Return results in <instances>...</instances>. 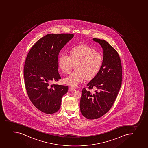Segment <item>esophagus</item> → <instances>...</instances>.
Returning a JSON list of instances; mask_svg holds the SVG:
<instances>
[{
    "label": "esophagus",
    "mask_w": 148,
    "mask_h": 148,
    "mask_svg": "<svg viewBox=\"0 0 148 148\" xmlns=\"http://www.w3.org/2000/svg\"><path fill=\"white\" fill-rule=\"evenodd\" d=\"M69 90L70 91H72V92H75V91H76V90L73 88L70 87L69 88Z\"/></svg>",
    "instance_id": "34e87169"
}]
</instances>
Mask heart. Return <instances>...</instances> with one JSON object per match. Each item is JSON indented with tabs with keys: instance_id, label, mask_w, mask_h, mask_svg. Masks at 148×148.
<instances>
[{
	"instance_id": "b5f03b06",
	"label": "heart",
	"mask_w": 148,
	"mask_h": 148,
	"mask_svg": "<svg viewBox=\"0 0 148 148\" xmlns=\"http://www.w3.org/2000/svg\"><path fill=\"white\" fill-rule=\"evenodd\" d=\"M103 56L92 47L80 45L74 47L70 55L63 53L58 59V65L64 73L68 74L76 65V71L64 79L65 84L76 87L86 78L92 79L97 74L103 65Z\"/></svg>"
}]
</instances>
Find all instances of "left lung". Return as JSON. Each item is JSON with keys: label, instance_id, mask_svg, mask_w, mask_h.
I'll list each match as a JSON object with an SVG mask.
<instances>
[{"label": "left lung", "instance_id": "left-lung-1", "mask_svg": "<svg viewBox=\"0 0 148 148\" xmlns=\"http://www.w3.org/2000/svg\"><path fill=\"white\" fill-rule=\"evenodd\" d=\"M93 41L103 48V63L101 69L87 85L95 90L94 93L82 90L80 109L82 114L89 119L100 118L107 113L115 101L122 84L121 60L116 50L106 41L97 38Z\"/></svg>", "mask_w": 148, "mask_h": 148}]
</instances>
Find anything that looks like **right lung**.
<instances>
[{"mask_svg":"<svg viewBox=\"0 0 148 148\" xmlns=\"http://www.w3.org/2000/svg\"><path fill=\"white\" fill-rule=\"evenodd\" d=\"M74 35L48 34L39 40L27 55L24 67L25 88L32 103L47 114L56 113L68 86L52 84L58 81V55Z\"/></svg>","mask_w":148,"mask_h":148,"instance_id":"right-lung-1","label":"right lung"}]
</instances>
